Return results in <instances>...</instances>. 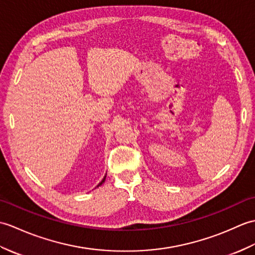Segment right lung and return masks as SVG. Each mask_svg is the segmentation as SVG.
Listing matches in <instances>:
<instances>
[{
  "mask_svg": "<svg viewBox=\"0 0 255 255\" xmlns=\"http://www.w3.org/2000/svg\"><path fill=\"white\" fill-rule=\"evenodd\" d=\"M105 180H106V175H105V178H104V179H103V181H101V182H100V183H99V184H98V185H97V186H99V185H101V184H103V183H104V182H105Z\"/></svg>",
  "mask_w": 255,
  "mask_h": 255,
  "instance_id": "1",
  "label": "right lung"
}]
</instances>
